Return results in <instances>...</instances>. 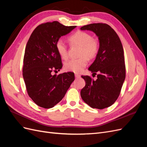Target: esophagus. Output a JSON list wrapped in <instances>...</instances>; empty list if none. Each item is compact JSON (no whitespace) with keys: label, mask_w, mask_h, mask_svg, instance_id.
<instances>
[{"label":"esophagus","mask_w":147,"mask_h":147,"mask_svg":"<svg viewBox=\"0 0 147 147\" xmlns=\"http://www.w3.org/2000/svg\"><path fill=\"white\" fill-rule=\"evenodd\" d=\"M75 78H80V75L78 74H75Z\"/></svg>","instance_id":"esophagus-1"}]
</instances>
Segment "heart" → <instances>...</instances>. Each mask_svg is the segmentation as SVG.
<instances>
[{
	"mask_svg": "<svg viewBox=\"0 0 147 147\" xmlns=\"http://www.w3.org/2000/svg\"><path fill=\"white\" fill-rule=\"evenodd\" d=\"M72 46L80 47L78 56L77 59H72L65 62L64 68L66 70L79 73L88 64V59H94L99 50V42L96 38L84 31L78 30L68 38ZM57 53L62 59H66L68 57V48L64 42L59 39L56 44Z\"/></svg>",
	"mask_w": 147,
	"mask_h": 147,
	"instance_id": "heart-1",
	"label": "heart"
}]
</instances>
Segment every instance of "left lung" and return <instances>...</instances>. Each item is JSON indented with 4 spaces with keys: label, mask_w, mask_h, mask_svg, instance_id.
I'll list each match as a JSON object with an SVG mask.
<instances>
[{
    "label": "left lung",
    "mask_w": 147,
    "mask_h": 147,
    "mask_svg": "<svg viewBox=\"0 0 147 147\" xmlns=\"http://www.w3.org/2000/svg\"><path fill=\"white\" fill-rule=\"evenodd\" d=\"M80 29L92 31L99 40L98 54L88 68L92 77L97 75V79L82 75L86 84L81 90V97L92 108L109 107L118 99L126 77L122 43L116 32L107 24H90Z\"/></svg>",
    "instance_id": "obj_1"
}]
</instances>
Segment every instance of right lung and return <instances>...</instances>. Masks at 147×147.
I'll use <instances>...</instances> for the list:
<instances>
[{
  "label": "right lung",
  "mask_w": 147,
  "mask_h": 147,
  "mask_svg": "<svg viewBox=\"0 0 147 147\" xmlns=\"http://www.w3.org/2000/svg\"><path fill=\"white\" fill-rule=\"evenodd\" d=\"M76 26H65L58 21L48 22L35 28L26 45L23 76L28 94L39 107L50 109L63 99L75 80L72 72L53 75L63 67L56 44L61 36Z\"/></svg>",
  "instance_id": "obj_1"
}]
</instances>
